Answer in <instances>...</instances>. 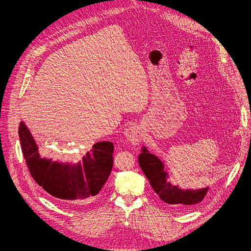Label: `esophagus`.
Instances as JSON below:
<instances>
[{
  "label": "esophagus",
  "instance_id": "34e87169",
  "mask_svg": "<svg viewBox=\"0 0 251 251\" xmlns=\"http://www.w3.org/2000/svg\"><path fill=\"white\" fill-rule=\"evenodd\" d=\"M125 136L132 144H138L142 139V130L137 125H130L125 130Z\"/></svg>",
  "mask_w": 251,
  "mask_h": 251
}]
</instances>
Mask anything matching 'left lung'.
<instances>
[{"label":"left lung","instance_id":"1","mask_svg":"<svg viewBox=\"0 0 251 251\" xmlns=\"http://www.w3.org/2000/svg\"><path fill=\"white\" fill-rule=\"evenodd\" d=\"M138 163L144 175L160 199L180 209H187L201 202L207 192L206 188L183 190L169 181L168 173L164 170L163 162L156 155L143 148L138 155Z\"/></svg>","mask_w":251,"mask_h":251}]
</instances>
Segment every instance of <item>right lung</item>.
<instances>
[{
    "label": "right lung",
    "mask_w": 251,
    "mask_h": 251,
    "mask_svg": "<svg viewBox=\"0 0 251 251\" xmlns=\"http://www.w3.org/2000/svg\"><path fill=\"white\" fill-rule=\"evenodd\" d=\"M19 139L26 165L33 180L64 203H80L95 197L107 182L113 167L114 144L99 141L77 164L42 159L34 139L23 122Z\"/></svg>",
    "instance_id": "right-lung-1"
}]
</instances>
